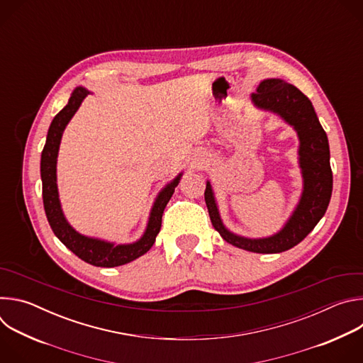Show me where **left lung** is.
Listing matches in <instances>:
<instances>
[{"mask_svg":"<svg viewBox=\"0 0 363 363\" xmlns=\"http://www.w3.org/2000/svg\"><path fill=\"white\" fill-rule=\"evenodd\" d=\"M251 101L258 109L279 115L297 132L303 191L296 210L274 235L247 238L231 233L223 224L210 181H206L203 196L214 228L227 242L252 252L274 254L297 245L325 216L333 188L330 150L328 135L318 119L312 101L296 86L281 79H266L251 94Z\"/></svg>","mask_w":363,"mask_h":363,"instance_id":"left-lung-1","label":"left lung"}]
</instances>
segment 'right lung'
Instances as JSON below:
<instances>
[{
	"label": "right lung",
	"mask_w": 363,
	"mask_h": 363,
	"mask_svg": "<svg viewBox=\"0 0 363 363\" xmlns=\"http://www.w3.org/2000/svg\"><path fill=\"white\" fill-rule=\"evenodd\" d=\"M90 91L84 87H76L72 93L67 105L55 116L51 122L45 139L44 149L41 152V182H43V203L44 211L48 220V224L56 234V237L73 251L83 262L96 266V267H118L126 263L136 260L138 257L143 255L153 245L157 238L161 224L162 214L167 203L169 202L175 186L179 184L182 174H179L174 181H171L157 196L149 214L147 225L143 235L132 244H115L105 240H99L93 237L83 235L77 233L66 220L57 191V155L60 147V140L63 132L80 108L83 99Z\"/></svg>",
	"instance_id": "obj_1"
}]
</instances>
